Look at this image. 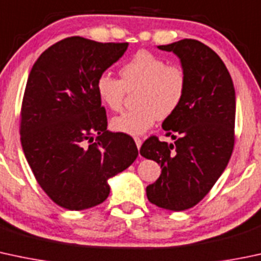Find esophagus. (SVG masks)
Returning <instances> with one entry per match:
<instances>
[{
	"mask_svg": "<svg viewBox=\"0 0 261 261\" xmlns=\"http://www.w3.org/2000/svg\"><path fill=\"white\" fill-rule=\"evenodd\" d=\"M134 140H135L136 146H138V149L140 150V147H141V144H142V140L140 139V138H134Z\"/></svg>",
	"mask_w": 261,
	"mask_h": 261,
	"instance_id": "esophagus-1",
	"label": "esophagus"
}]
</instances>
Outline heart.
<instances>
[{
	"mask_svg": "<svg viewBox=\"0 0 261 261\" xmlns=\"http://www.w3.org/2000/svg\"><path fill=\"white\" fill-rule=\"evenodd\" d=\"M121 80L110 72H102L95 82L101 102L112 111L122 109L126 91H138L136 109L111 120L117 133L141 135L158 119L165 120L175 114L185 98L188 75L180 65L149 51H139L120 68Z\"/></svg>",
	"mask_w": 261,
	"mask_h": 261,
	"instance_id": "heart-1",
	"label": "heart"
}]
</instances>
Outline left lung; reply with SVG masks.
<instances>
[{"instance_id":"1","label":"left lung","mask_w":261,"mask_h":261,"mask_svg":"<svg viewBox=\"0 0 261 261\" xmlns=\"http://www.w3.org/2000/svg\"><path fill=\"white\" fill-rule=\"evenodd\" d=\"M158 48L179 57L188 75V90L180 109L163 122L174 145L151 136L140 153L163 169L146 188L149 201L182 211L204 199L231 158L235 90L223 60L200 41L185 38Z\"/></svg>"}]
</instances>
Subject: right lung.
Here are the masks:
<instances>
[{"mask_svg":"<svg viewBox=\"0 0 261 261\" xmlns=\"http://www.w3.org/2000/svg\"><path fill=\"white\" fill-rule=\"evenodd\" d=\"M128 43L73 36L43 51L27 79L21 108V144L38 185L59 206L85 210L108 199V180L139 151L133 138L108 130L96 94L100 73Z\"/></svg>","mask_w":261,"mask_h":261,"instance_id":"1","label":"right lung"}]
</instances>
